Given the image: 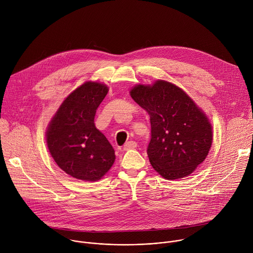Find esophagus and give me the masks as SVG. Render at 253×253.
Segmentation results:
<instances>
[{"label": "esophagus", "mask_w": 253, "mask_h": 253, "mask_svg": "<svg viewBox=\"0 0 253 253\" xmlns=\"http://www.w3.org/2000/svg\"><path fill=\"white\" fill-rule=\"evenodd\" d=\"M137 147V143L135 142V141H128L125 145H124V147H123V149L125 150V151H127V150H131V149H134V148H136Z\"/></svg>", "instance_id": "obj_1"}]
</instances>
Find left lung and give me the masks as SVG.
Masks as SVG:
<instances>
[{
    "label": "left lung",
    "mask_w": 253,
    "mask_h": 253,
    "mask_svg": "<svg viewBox=\"0 0 253 253\" xmlns=\"http://www.w3.org/2000/svg\"><path fill=\"white\" fill-rule=\"evenodd\" d=\"M132 99L150 116L149 161L163 178L190 175L211 148L212 126L204 112L181 89L167 81L136 85Z\"/></svg>",
    "instance_id": "obj_1"
}]
</instances>
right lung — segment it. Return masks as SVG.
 Returning a JSON list of instances; mask_svg holds the SVG:
<instances>
[{
    "instance_id": "right-lung-1",
    "label": "right lung",
    "mask_w": 253,
    "mask_h": 253,
    "mask_svg": "<svg viewBox=\"0 0 253 253\" xmlns=\"http://www.w3.org/2000/svg\"><path fill=\"white\" fill-rule=\"evenodd\" d=\"M108 91L102 83L82 84L63 101L46 133L48 149L57 165L83 181L101 179L115 161L112 145L94 123L97 108Z\"/></svg>"
}]
</instances>
